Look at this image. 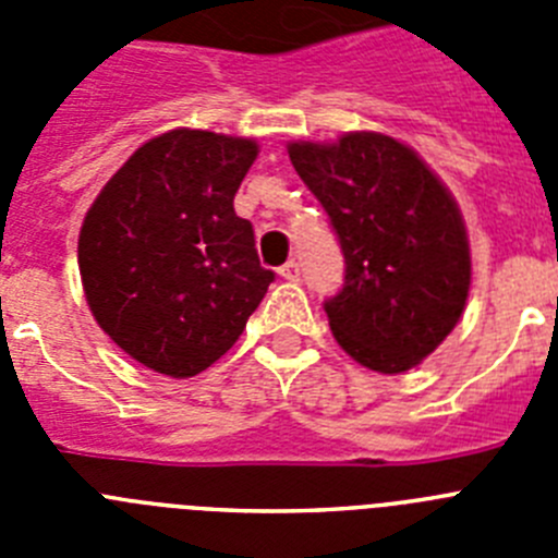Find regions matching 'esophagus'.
<instances>
[{
  "mask_svg": "<svg viewBox=\"0 0 558 558\" xmlns=\"http://www.w3.org/2000/svg\"><path fill=\"white\" fill-rule=\"evenodd\" d=\"M279 276L282 279H288V282H299V276H302V268H299V263L295 259H288V263L279 268Z\"/></svg>",
  "mask_w": 558,
  "mask_h": 558,
  "instance_id": "1",
  "label": "esophagus"
}]
</instances>
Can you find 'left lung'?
<instances>
[{
  "mask_svg": "<svg viewBox=\"0 0 558 558\" xmlns=\"http://www.w3.org/2000/svg\"><path fill=\"white\" fill-rule=\"evenodd\" d=\"M288 153L347 263L343 288L324 302L335 340L372 372H408L452 332L470 293L456 201L411 147L383 133L295 142Z\"/></svg>",
  "mask_w": 558,
  "mask_h": 558,
  "instance_id": "left-lung-1",
  "label": "left lung"
}]
</instances>
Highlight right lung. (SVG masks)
Here are the masks:
<instances>
[{
	"label": "right lung",
	"mask_w": 558,
	"mask_h": 558,
	"mask_svg": "<svg viewBox=\"0 0 558 558\" xmlns=\"http://www.w3.org/2000/svg\"><path fill=\"white\" fill-rule=\"evenodd\" d=\"M256 142L209 131L161 133L113 172L77 243L86 302L102 332L170 377L223 357L259 307L274 270L234 195Z\"/></svg>",
	"instance_id": "right-lung-1"
}]
</instances>
